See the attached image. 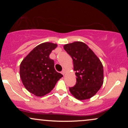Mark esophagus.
<instances>
[{
	"mask_svg": "<svg viewBox=\"0 0 128 128\" xmlns=\"http://www.w3.org/2000/svg\"><path fill=\"white\" fill-rule=\"evenodd\" d=\"M66 72V69H63V70H62V71L61 72V73H62V74H63V75H64V74H65Z\"/></svg>",
	"mask_w": 128,
	"mask_h": 128,
	"instance_id": "obj_1",
	"label": "esophagus"
}]
</instances>
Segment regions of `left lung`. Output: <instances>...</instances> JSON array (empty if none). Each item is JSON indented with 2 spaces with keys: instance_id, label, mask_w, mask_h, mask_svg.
Returning a JSON list of instances; mask_svg holds the SVG:
<instances>
[{
  "instance_id": "left-lung-1",
  "label": "left lung",
  "mask_w": 128,
  "mask_h": 128,
  "mask_svg": "<svg viewBox=\"0 0 128 128\" xmlns=\"http://www.w3.org/2000/svg\"><path fill=\"white\" fill-rule=\"evenodd\" d=\"M64 49L73 60L76 82L69 90L79 100L91 98L102 86L104 68L94 53L82 42H76L64 46Z\"/></svg>"
}]
</instances>
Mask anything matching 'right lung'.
Returning <instances> with one entry per match:
<instances>
[{
    "instance_id": "1",
    "label": "right lung",
    "mask_w": 128,
    "mask_h": 128,
    "mask_svg": "<svg viewBox=\"0 0 128 128\" xmlns=\"http://www.w3.org/2000/svg\"><path fill=\"white\" fill-rule=\"evenodd\" d=\"M57 47L52 42L36 46L20 66V75L24 87L36 96H43L52 90L62 74L54 68V61L49 55Z\"/></svg>"
}]
</instances>
